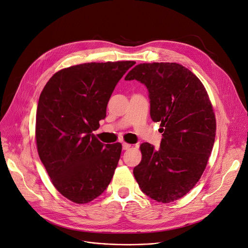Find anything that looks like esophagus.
I'll list each match as a JSON object with an SVG mask.
<instances>
[{"label": "esophagus", "instance_id": "34e87169", "mask_svg": "<svg viewBox=\"0 0 248 248\" xmlns=\"http://www.w3.org/2000/svg\"><path fill=\"white\" fill-rule=\"evenodd\" d=\"M130 146H131V145H130V144H128V143H125V142H124V143H123V149H124V150H127V149H129V148H130Z\"/></svg>", "mask_w": 248, "mask_h": 248}]
</instances>
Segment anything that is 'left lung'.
Listing matches in <instances>:
<instances>
[{
	"instance_id": "8db88e82",
	"label": "left lung",
	"mask_w": 248,
	"mask_h": 248,
	"mask_svg": "<svg viewBox=\"0 0 248 248\" xmlns=\"http://www.w3.org/2000/svg\"><path fill=\"white\" fill-rule=\"evenodd\" d=\"M124 80H138L148 90L150 117L160 123V147L144 142L142 158L133 168L141 191L170 202L185 196L204 172L216 137V118L199 78L178 63H140Z\"/></svg>"
}]
</instances>
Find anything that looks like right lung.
<instances>
[{"instance_id":"obj_1","label":"right lung","mask_w":248,"mask_h":248,"mask_svg":"<svg viewBox=\"0 0 248 248\" xmlns=\"http://www.w3.org/2000/svg\"><path fill=\"white\" fill-rule=\"evenodd\" d=\"M134 61L84 63L55 73L44 86L35 139L39 158L57 191L86 204L108 188L122 144H104L92 132L106 118L111 93Z\"/></svg>"}]
</instances>
